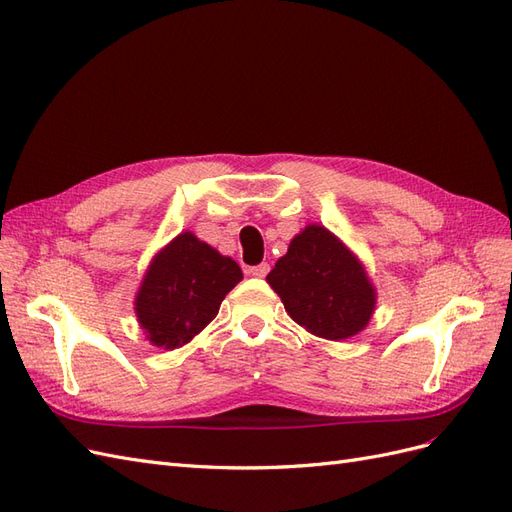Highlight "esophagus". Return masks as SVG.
Listing matches in <instances>:
<instances>
[{"label": "esophagus", "mask_w": 512, "mask_h": 512, "mask_svg": "<svg viewBox=\"0 0 512 512\" xmlns=\"http://www.w3.org/2000/svg\"><path fill=\"white\" fill-rule=\"evenodd\" d=\"M245 273L254 275V277H265L269 273V265H267V262H260V265H256V267H247Z\"/></svg>", "instance_id": "esophagus-1"}]
</instances>
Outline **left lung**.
Segmentation results:
<instances>
[{
	"label": "left lung",
	"instance_id": "obj_1",
	"mask_svg": "<svg viewBox=\"0 0 512 512\" xmlns=\"http://www.w3.org/2000/svg\"><path fill=\"white\" fill-rule=\"evenodd\" d=\"M290 318L324 339H348L374 314L376 292L359 260L324 226H307L267 275Z\"/></svg>",
	"mask_w": 512,
	"mask_h": 512
}]
</instances>
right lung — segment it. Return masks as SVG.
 I'll list each match as a JSON object with an SVG mask.
<instances>
[{"mask_svg":"<svg viewBox=\"0 0 512 512\" xmlns=\"http://www.w3.org/2000/svg\"><path fill=\"white\" fill-rule=\"evenodd\" d=\"M232 258L183 232L153 258L136 297V316L147 339L173 350L188 344L218 316L226 294L241 282Z\"/></svg>","mask_w":512,"mask_h":512,"instance_id":"add662e5","label":"right lung"}]
</instances>
